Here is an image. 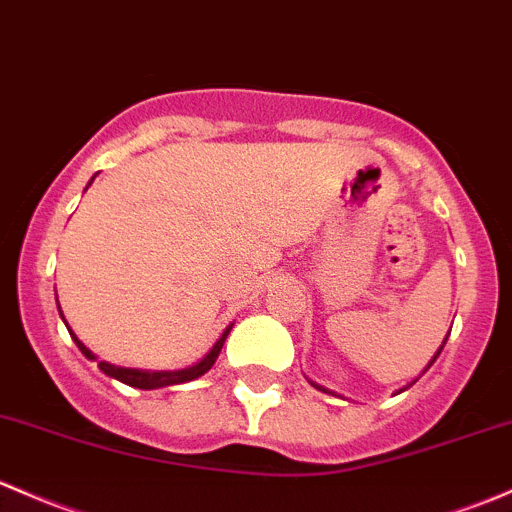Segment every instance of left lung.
I'll list each match as a JSON object with an SVG mask.
<instances>
[{"instance_id":"1","label":"left lung","mask_w":512,"mask_h":512,"mask_svg":"<svg viewBox=\"0 0 512 512\" xmlns=\"http://www.w3.org/2000/svg\"><path fill=\"white\" fill-rule=\"evenodd\" d=\"M446 338H449V336H446ZM446 338H444V343H446ZM444 343H441V348H444ZM441 348H439V351H437V353H434V358H432V363H434V360H437V358H439V353H441ZM432 363H429V365H427V368H424V373H427V370H429V368H432ZM311 385H314V387H319V385H316V383H311ZM410 385H412V383H410ZM410 385H407V387H410ZM319 390H321V392H328V390H324V387H319Z\"/></svg>"}]
</instances>
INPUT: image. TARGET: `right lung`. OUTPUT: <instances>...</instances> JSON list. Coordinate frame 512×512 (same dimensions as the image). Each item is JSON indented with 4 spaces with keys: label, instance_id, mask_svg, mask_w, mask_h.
<instances>
[{
    "label": "right lung",
    "instance_id": "right-lung-1",
    "mask_svg": "<svg viewBox=\"0 0 512 512\" xmlns=\"http://www.w3.org/2000/svg\"><path fill=\"white\" fill-rule=\"evenodd\" d=\"M93 179H95V176H93ZM93 179H90V184H93ZM58 311H61V306H58ZM61 316H63V314H61ZM63 321H66V319H63ZM66 326H68V324H66ZM230 328H233V324H230L228 328H225L223 336H220L218 341H215V346L211 348V351H208L206 358H203L201 363L191 365V368H184V370H154V373H152V370L120 368V365H110V363H105V360H100L98 368H100L102 373H105V375H110V378L120 380V383H125V385H129V387H139V390H157V387H169V385H181V383H188V380L201 378L203 373H208V370L213 368L215 358H218V353H220V348H223L225 338H228ZM68 331H71V328H68ZM71 336H73L75 346L80 348V353H83L85 358L95 360V355L90 353L88 348H85L83 343L78 341V338H75V333H73V331H71Z\"/></svg>",
    "mask_w": 512,
    "mask_h": 512
}]
</instances>
